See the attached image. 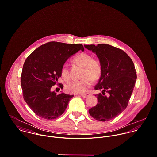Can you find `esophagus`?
<instances>
[{"label":"esophagus","instance_id":"1","mask_svg":"<svg viewBox=\"0 0 157 157\" xmlns=\"http://www.w3.org/2000/svg\"><path fill=\"white\" fill-rule=\"evenodd\" d=\"M90 94L89 93H86V94H81V96L83 98H86L87 97H88L90 95Z\"/></svg>","mask_w":157,"mask_h":157}]
</instances>
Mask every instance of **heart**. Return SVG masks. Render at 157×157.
Returning <instances> with one entry per match:
<instances>
[{"label": "heart", "instance_id": "b5f03b06", "mask_svg": "<svg viewBox=\"0 0 157 157\" xmlns=\"http://www.w3.org/2000/svg\"><path fill=\"white\" fill-rule=\"evenodd\" d=\"M73 62L83 67L82 77L79 80H75L67 84L66 90L72 94H84L90 87L92 80H97L101 74V65L99 60L92 59L88 53H80L73 59ZM62 78L65 81L71 80L69 69L67 65H63L60 71Z\"/></svg>", "mask_w": 157, "mask_h": 157}]
</instances>
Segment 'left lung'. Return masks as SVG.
<instances>
[{
	"instance_id": "1",
	"label": "left lung",
	"mask_w": 157,
	"mask_h": 157,
	"mask_svg": "<svg viewBox=\"0 0 157 157\" xmlns=\"http://www.w3.org/2000/svg\"><path fill=\"white\" fill-rule=\"evenodd\" d=\"M95 53L101 65V75L95 90L98 103L89 110L94 119L106 121L115 118L128 106L136 82L134 64L122 49L108 44L85 45Z\"/></svg>"
}]
</instances>
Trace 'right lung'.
<instances>
[{
  "mask_svg": "<svg viewBox=\"0 0 157 157\" xmlns=\"http://www.w3.org/2000/svg\"><path fill=\"white\" fill-rule=\"evenodd\" d=\"M80 50H84L82 44L50 42L37 48L26 58L21 81L23 97L37 115L52 120L66 110L74 95L63 92L57 95L51 87L57 84L63 88L57 83L61 69L67 59Z\"/></svg>",
  "mask_w": 157,
  "mask_h": 157,
  "instance_id": "add662e5",
  "label": "right lung"
}]
</instances>
